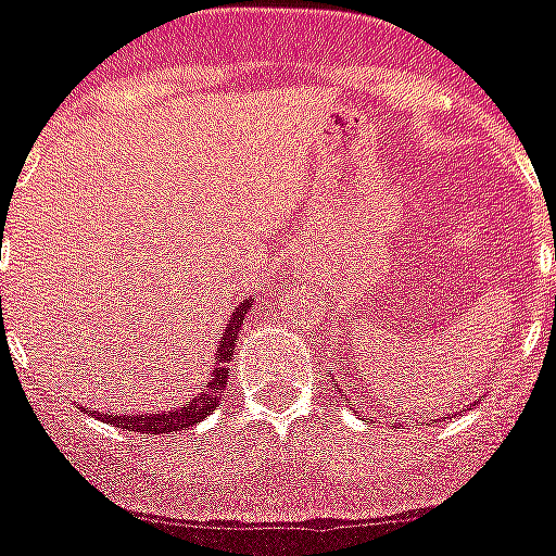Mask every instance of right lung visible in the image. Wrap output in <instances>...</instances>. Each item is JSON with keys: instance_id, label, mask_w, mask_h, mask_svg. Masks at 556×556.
I'll return each instance as SVG.
<instances>
[{"instance_id": "add662e5", "label": "right lung", "mask_w": 556, "mask_h": 556, "mask_svg": "<svg viewBox=\"0 0 556 556\" xmlns=\"http://www.w3.org/2000/svg\"><path fill=\"white\" fill-rule=\"evenodd\" d=\"M247 312H250V301L238 306L232 315H229L227 327H224V338L218 343V352H215V369L210 375V383L201 389L192 401H187L185 406H176L169 412H159V415H99L104 424H113L124 432H141V434H167L178 432V429H190V426L201 424L206 415H213L215 406H222V389L227 383V364L232 361V350L238 343V329L244 324Z\"/></svg>"}]
</instances>
